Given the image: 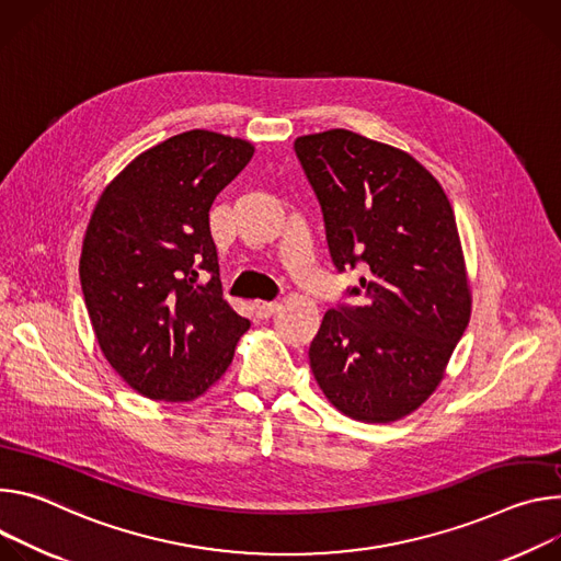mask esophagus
Listing matches in <instances>:
<instances>
[{
  "instance_id": "1",
  "label": "esophagus",
  "mask_w": 561,
  "mask_h": 561,
  "mask_svg": "<svg viewBox=\"0 0 561 561\" xmlns=\"http://www.w3.org/2000/svg\"><path fill=\"white\" fill-rule=\"evenodd\" d=\"M280 305L276 300H254V312L259 319H270Z\"/></svg>"
}]
</instances>
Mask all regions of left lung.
I'll use <instances>...</instances> for the list:
<instances>
[{
  "instance_id": "8db88e82",
  "label": "left lung",
  "mask_w": 561,
  "mask_h": 561,
  "mask_svg": "<svg viewBox=\"0 0 561 561\" xmlns=\"http://www.w3.org/2000/svg\"><path fill=\"white\" fill-rule=\"evenodd\" d=\"M294 151L325 218L339 272L367 265L363 296L323 317L309 365L330 403L365 423L412 414L437 390L470 321V285L450 201L410 153L347 129Z\"/></svg>"
}]
</instances>
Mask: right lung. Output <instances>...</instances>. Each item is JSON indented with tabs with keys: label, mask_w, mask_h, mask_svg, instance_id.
<instances>
[{
	"label": "right lung",
	"mask_w": 561,
	"mask_h": 561,
	"mask_svg": "<svg viewBox=\"0 0 561 561\" xmlns=\"http://www.w3.org/2000/svg\"><path fill=\"white\" fill-rule=\"evenodd\" d=\"M252 156L247 140L184 131L131 160L98 198L80 256L84 302L102 354L147 399L205 394L249 330L222 298L209 209Z\"/></svg>",
	"instance_id": "add662e5"
}]
</instances>
